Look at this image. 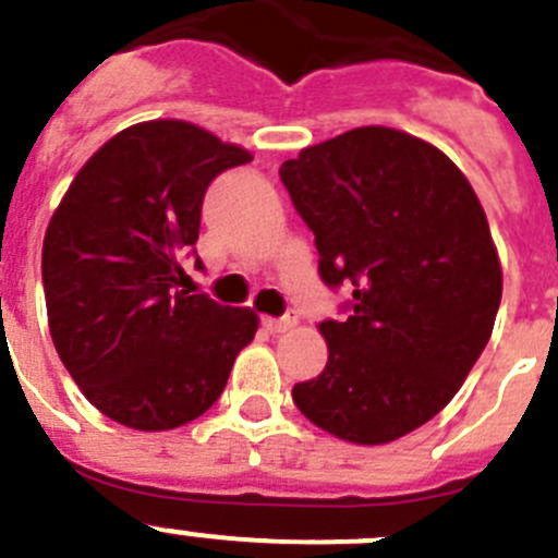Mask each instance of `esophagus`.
<instances>
[{"mask_svg": "<svg viewBox=\"0 0 558 558\" xmlns=\"http://www.w3.org/2000/svg\"><path fill=\"white\" fill-rule=\"evenodd\" d=\"M291 327H296V313L294 311H286L283 316H278V318H264V329H267V332H272V335L286 332V329H291Z\"/></svg>", "mask_w": 558, "mask_h": 558, "instance_id": "1", "label": "esophagus"}]
</instances>
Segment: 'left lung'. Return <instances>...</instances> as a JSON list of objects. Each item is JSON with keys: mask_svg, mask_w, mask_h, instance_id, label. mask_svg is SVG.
I'll use <instances>...</instances> for the list:
<instances>
[{"mask_svg": "<svg viewBox=\"0 0 558 558\" xmlns=\"http://www.w3.org/2000/svg\"><path fill=\"white\" fill-rule=\"evenodd\" d=\"M316 236L318 275L349 286L318 324L327 365L296 409L354 445H387L439 414L480 360L501 302L488 220L458 166L392 128H356L280 166Z\"/></svg>", "mask_w": 558, "mask_h": 558, "instance_id": "1", "label": "left lung"}]
</instances>
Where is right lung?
<instances>
[{"label": "right lung", "mask_w": 558, "mask_h": 558, "mask_svg": "<svg viewBox=\"0 0 558 558\" xmlns=\"http://www.w3.org/2000/svg\"><path fill=\"white\" fill-rule=\"evenodd\" d=\"M180 119L133 124L75 174L43 242L48 329L95 409L135 430H171L223 392L258 329L247 307L191 294L209 182L251 163Z\"/></svg>", "instance_id": "obj_1"}]
</instances>
